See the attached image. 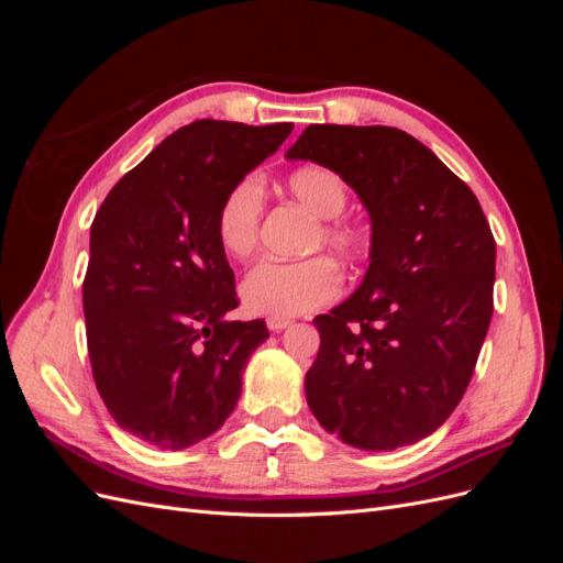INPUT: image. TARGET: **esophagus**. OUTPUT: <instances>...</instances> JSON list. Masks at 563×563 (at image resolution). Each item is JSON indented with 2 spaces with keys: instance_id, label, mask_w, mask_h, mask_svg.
Instances as JSON below:
<instances>
[{
  "instance_id": "1",
  "label": "esophagus",
  "mask_w": 563,
  "mask_h": 563,
  "mask_svg": "<svg viewBox=\"0 0 563 563\" xmlns=\"http://www.w3.org/2000/svg\"><path fill=\"white\" fill-rule=\"evenodd\" d=\"M286 327H291V319H284V317H269V319H267V329H269L272 333H279V331H284Z\"/></svg>"
}]
</instances>
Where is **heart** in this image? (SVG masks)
<instances>
[{
  "label": "heart",
  "mask_w": 563,
  "mask_h": 563,
  "mask_svg": "<svg viewBox=\"0 0 563 563\" xmlns=\"http://www.w3.org/2000/svg\"><path fill=\"white\" fill-rule=\"evenodd\" d=\"M286 190L312 216L321 218L319 230L312 236V249L327 246L343 263L362 258L366 251L364 234L340 220L350 201L343 178L327 166H302L286 178ZM265 195L258 176L240 178L220 199L216 236L232 258H246L258 244ZM338 294L340 272L323 255L302 261L265 258L242 282V298L251 312L284 319L314 312Z\"/></svg>",
  "instance_id": "obj_1"
}]
</instances>
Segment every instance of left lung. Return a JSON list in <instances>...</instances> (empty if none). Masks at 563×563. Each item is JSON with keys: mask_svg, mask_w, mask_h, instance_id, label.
Here are the masks:
<instances>
[{"mask_svg": "<svg viewBox=\"0 0 563 563\" xmlns=\"http://www.w3.org/2000/svg\"><path fill=\"white\" fill-rule=\"evenodd\" d=\"M286 157L331 168L371 216L364 282L314 319L310 411L354 449L416 444L463 399L490 323L496 240L479 199L391 126L310 124Z\"/></svg>", "mask_w": 563, "mask_h": 563, "instance_id": "left-lung-1", "label": "left lung"}]
</instances>
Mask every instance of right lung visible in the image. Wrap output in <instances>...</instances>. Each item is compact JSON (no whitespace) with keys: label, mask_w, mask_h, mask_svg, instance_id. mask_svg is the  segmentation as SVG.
Wrapping results in <instances>:
<instances>
[{"label":"right lung","mask_w":563,"mask_h":563,"mask_svg":"<svg viewBox=\"0 0 563 563\" xmlns=\"http://www.w3.org/2000/svg\"><path fill=\"white\" fill-rule=\"evenodd\" d=\"M291 131L197 119L100 203L84 277L89 360L110 416L145 444L180 451L211 437L269 338L263 319H228L240 300L216 211Z\"/></svg>","instance_id":"obj_1"}]
</instances>
